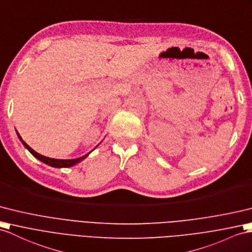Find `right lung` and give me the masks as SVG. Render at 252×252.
<instances>
[{
  "label": "right lung",
  "instance_id": "add662e5",
  "mask_svg": "<svg viewBox=\"0 0 252 252\" xmlns=\"http://www.w3.org/2000/svg\"><path fill=\"white\" fill-rule=\"evenodd\" d=\"M17 134H18V137H19L22 144L26 146L27 149L30 151L31 154H32L34 157H36L37 159H39L40 161H42V162L46 163V164L51 165V167H54V168H68V167H72V165H75L76 163L82 161L83 159L90 154V153H89V154L84 155V156L80 157V158H76V159H54V158H49V157H46V156H42V155L38 154V153H36L33 149H31V147L26 142H24V141L22 140V138L19 136V133L17 132Z\"/></svg>",
  "mask_w": 252,
  "mask_h": 252
}]
</instances>
